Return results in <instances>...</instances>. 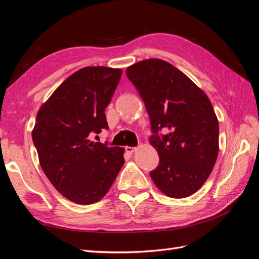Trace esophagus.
Returning a JSON list of instances; mask_svg holds the SVG:
<instances>
[{
  "label": "esophagus",
  "instance_id": "34e87169",
  "mask_svg": "<svg viewBox=\"0 0 259 259\" xmlns=\"http://www.w3.org/2000/svg\"><path fill=\"white\" fill-rule=\"evenodd\" d=\"M136 150H137L136 147H128V146L125 147V151H126L127 153H131V154L134 153Z\"/></svg>",
  "mask_w": 259,
  "mask_h": 259
}]
</instances>
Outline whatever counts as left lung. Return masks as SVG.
Instances as JSON below:
<instances>
[{
	"mask_svg": "<svg viewBox=\"0 0 259 259\" xmlns=\"http://www.w3.org/2000/svg\"><path fill=\"white\" fill-rule=\"evenodd\" d=\"M126 75L139 92L150 116V144L160 156L150 173L169 198L183 199L204 185L219 151V125L204 91L169 62L145 59L130 66ZM163 128L167 136L156 135Z\"/></svg>",
	"mask_w": 259,
	"mask_h": 259,
	"instance_id": "1",
	"label": "left lung"
}]
</instances>
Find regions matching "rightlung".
Instances as JSON below:
<instances>
[{
  "label": "right lung",
  "instance_id": "right-lung-1",
  "mask_svg": "<svg viewBox=\"0 0 259 259\" xmlns=\"http://www.w3.org/2000/svg\"><path fill=\"white\" fill-rule=\"evenodd\" d=\"M121 75V69L82 68L37 111L32 139L38 162L56 190L76 204L103 199L124 164V148L94 143L90 137L108 130L105 109Z\"/></svg>",
  "mask_w": 259,
  "mask_h": 259
}]
</instances>
